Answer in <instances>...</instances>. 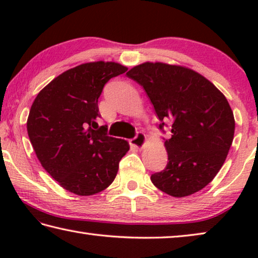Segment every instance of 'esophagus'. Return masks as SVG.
<instances>
[{
	"label": "esophagus",
	"mask_w": 258,
	"mask_h": 258,
	"mask_svg": "<svg viewBox=\"0 0 258 258\" xmlns=\"http://www.w3.org/2000/svg\"><path fill=\"white\" fill-rule=\"evenodd\" d=\"M146 140H147L146 134L142 133V132H139L133 139H131L130 143H131V146H133V147L142 148L143 146H145Z\"/></svg>",
	"instance_id": "34e87169"
}]
</instances>
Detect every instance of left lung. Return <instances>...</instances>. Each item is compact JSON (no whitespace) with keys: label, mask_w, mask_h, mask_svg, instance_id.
I'll return each instance as SVG.
<instances>
[{"label":"left lung","mask_w":258,"mask_h":258,"mask_svg":"<svg viewBox=\"0 0 258 258\" xmlns=\"http://www.w3.org/2000/svg\"><path fill=\"white\" fill-rule=\"evenodd\" d=\"M146 91L165 133L168 161L151 175L154 184L173 197L204 189L223 166L232 145L234 117L228 100L213 83L181 66L145 62L126 74Z\"/></svg>","instance_id":"1"}]
</instances>
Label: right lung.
I'll return each instance as SVG.
<instances>
[{
  "mask_svg": "<svg viewBox=\"0 0 258 258\" xmlns=\"http://www.w3.org/2000/svg\"><path fill=\"white\" fill-rule=\"evenodd\" d=\"M127 68L116 62L83 63L49 83L34 100L27 119L30 143L43 168L63 189L92 196L111 184L127 141L99 126L98 99L107 82Z\"/></svg>",
  "mask_w": 258,
  "mask_h": 258,
  "instance_id": "right-lung-1",
  "label": "right lung"
}]
</instances>
